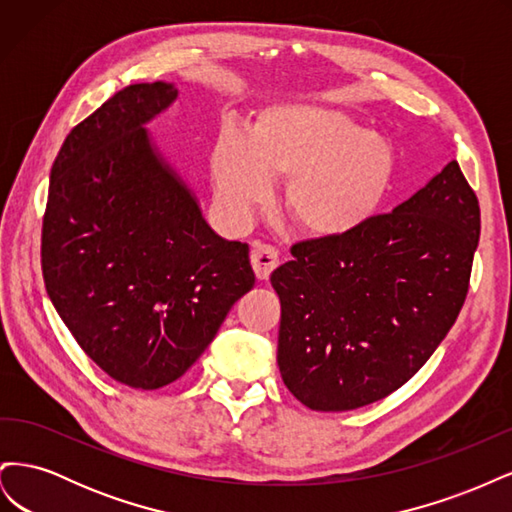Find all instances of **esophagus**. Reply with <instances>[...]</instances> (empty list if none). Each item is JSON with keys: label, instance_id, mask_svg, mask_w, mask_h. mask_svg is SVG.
<instances>
[{"label": "esophagus", "instance_id": "1", "mask_svg": "<svg viewBox=\"0 0 512 512\" xmlns=\"http://www.w3.org/2000/svg\"><path fill=\"white\" fill-rule=\"evenodd\" d=\"M250 258H252V267L258 280H269L271 271L280 265V256H277V252L271 245H265V243H254Z\"/></svg>", "mask_w": 512, "mask_h": 512}]
</instances>
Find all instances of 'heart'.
<instances>
[{"label":"heart","mask_w":512,"mask_h":512,"mask_svg":"<svg viewBox=\"0 0 512 512\" xmlns=\"http://www.w3.org/2000/svg\"><path fill=\"white\" fill-rule=\"evenodd\" d=\"M209 170L215 203L230 224H245L284 181L282 207L305 237L354 235L393 190L397 153L389 138L320 104H275L260 111L245 136L224 132Z\"/></svg>","instance_id":"1"}]
</instances>
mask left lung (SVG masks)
Instances as JSON below:
<instances>
[{
    "label": "left lung",
    "mask_w": 512,
    "mask_h": 512,
    "mask_svg": "<svg viewBox=\"0 0 512 512\" xmlns=\"http://www.w3.org/2000/svg\"><path fill=\"white\" fill-rule=\"evenodd\" d=\"M478 235V198L453 160L354 235L292 245L271 275L288 391L312 410L344 412L404 386L461 312Z\"/></svg>",
    "instance_id": "obj_1"
}]
</instances>
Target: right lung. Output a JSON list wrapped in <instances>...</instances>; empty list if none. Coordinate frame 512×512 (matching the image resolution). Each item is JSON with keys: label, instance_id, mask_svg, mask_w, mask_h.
<instances>
[{"label": "right lung", "instance_id": "right-lung-1", "mask_svg": "<svg viewBox=\"0 0 512 512\" xmlns=\"http://www.w3.org/2000/svg\"><path fill=\"white\" fill-rule=\"evenodd\" d=\"M177 96L130 85L72 128L42 220L59 318L102 371L143 391L181 378L256 280L250 247L215 235L145 130Z\"/></svg>", "mask_w": 512, "mask_h": 512}]
</instances>
